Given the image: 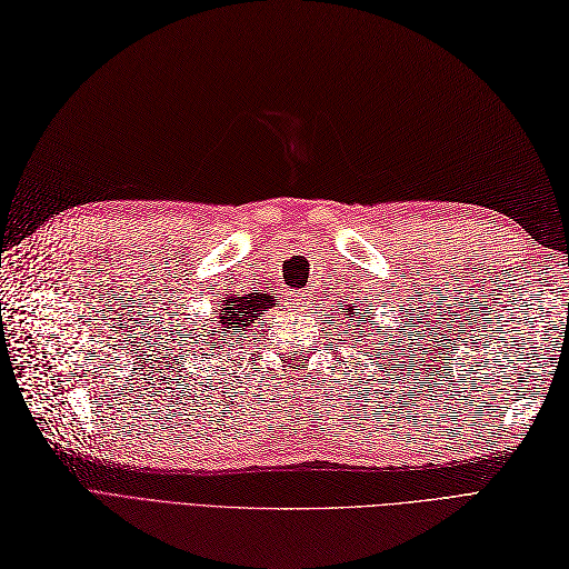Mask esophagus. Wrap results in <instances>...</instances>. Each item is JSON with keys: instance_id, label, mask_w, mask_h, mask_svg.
<instances>
[{"instance_id": "esophagus-1", "label": "esophagus", "mask_w": 569, "mask_h": 569, "mask_svg": "<svg viewBox=\"0 0 569 569\" xmlns=\"http://www.w3.org/2000/svg\"><path fill=\"white\" fill-rule=\"evenodd\" d=\"M283 300H286V305H288V307L298 309V307H305V302H307V292H302V290H288Z\"/></svg>"}]
</instances>
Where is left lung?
I'll return each instance as SVG.
<instances>
[{
  "instance_id": "left-lung-1",
  "label": "left lung",
  "mask_w": 569,
  "mask_h": 569,
  "mask_svg": "<svg viewBox=\"0 0 569 569\" xmlns=\"http://www.w3.org/2000/svg\"><path fill=\"white\" fill-rule=\"evenodd\" d=\"M345 319H347V326H350V331L357 333V338H361L363 342H373L376 336H382L380 326L373 323L376 311H373L369 305H363V309H361V307L357 309L355 305H347ZM359 345H361V342H359ZM378 345H382V342L378 340ZM369 347H371V345H369Z\"/></svg>"
}]
</instances>
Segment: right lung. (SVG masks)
Returning <instances> with one entry per match:
<instances>
[{"instance_id":"1","label":"right lung","mask_w":569,"mask_h":569,"mask_svg":"<svg viewBox=\"0 0 569 569\" xmlns=\"http://www.w3.org/2000/svg\"><path fill=\"white\" fill-rule=\"evenodd\" d=\"M219 315L214 319V326L208 328H196V333H208V336H198V340L203 342V350L212 352L208 357H214L217 352H229L236 340L246 338L254 323L260 321V315L269 311L271 307H277L273 298L269 296H258V292H248V296H236L233 290H229L227 296L219 300Z\"/></svg>"}]
</instances>
